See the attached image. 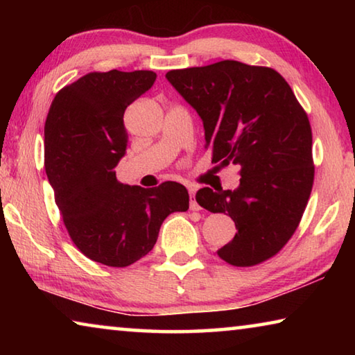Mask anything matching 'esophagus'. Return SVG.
Here are the masks:
<instances>
[{"label":"esophagus","mask_w":355,"mask_h":355,"mask_svg":"<svg viewBox=\"0 0 355 355\" xmlns=\"http://www.w3.org/2000/svg\"><path fill=\"white\" fill-rule=\"evenodd\" d=\"M189 208L192 209V211H197V209H200L199 203L196 202V188H189Z\"/></svg>","instance_id":"esophagus-1"}]
</instances>
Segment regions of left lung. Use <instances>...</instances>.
<instances>
[{
	"instance_id": "left-lung-1",
	"label": "left lung",
	"mask_w": 355,
	"mask_h": 355,
	"mask_svg": "<svg viewBox=\"0 0 355 355\" xmlns=\"http://www.w3.org/2000/svg\"><path fill=\"white\" fill-rule=\"evenodd\" d=\"M166 78L200 116L213 163L239 167L236 189L196 194L200 207L236 225L218 255L233 266L274 257L296 232L315 177L310 122L290 84L274 69L238 61L171 70Z\"/></svg>"
}]
</instances>
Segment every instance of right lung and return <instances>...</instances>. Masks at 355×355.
<instances>
[{
  "mask_svg": "<svg viewBox=\"0 0 355 355\" xmlns=\"http://www.w3.org/2000/svg\"><path fill=\"white\" fill-rule=\"evenodd\" d=\"M150 70L92 71L56 94L45 122V171L71 241L91 260L125 268L146 257L171 213L189 208L183 184H122L127 106L153 86Z\"/></svg>",
  "mask_w": 355,
  "mask_h": 355,
  "instance_id": "right-lung-1",
  "label": "right lung"
}]
</instances>
